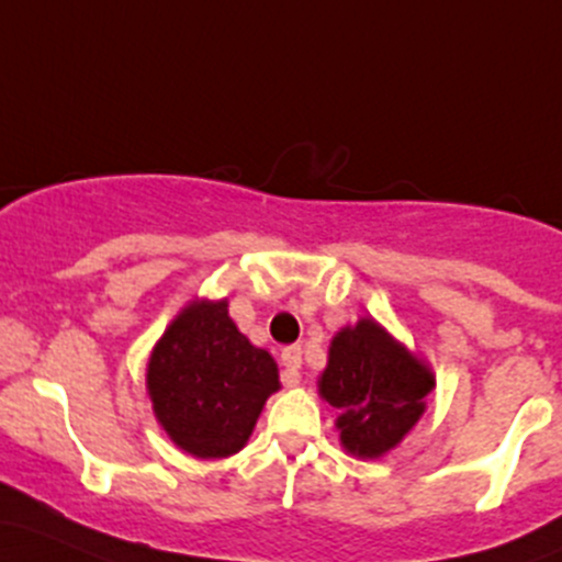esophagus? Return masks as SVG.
<instances>
[{"label":"esophagus","instance_id":"34e87169","mask_svg":"<svg viewBox=\"0 0 562 562\" xmlns=\"http://www.w3.org/2000/svg\"><path fill=\"white\" fill-rule=\"evenodd\" d=\"M282 366H285V373H282V381L288 386H295L301 381V347H285L282 349Z\"/></svg>","mask_w":562,"mask_h":562}]
</instances>
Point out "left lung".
Here are the masks:
<instances>
[{
	"mask_svg": "<svg viewBox=\"0 0 562 562\" xmlns=\"http://www.w3.org/2000/svg\"><path fill=\"white\" fill-rule=\"evenodd\" d=\"M317 386L338 411L336 429L347 453L379 459L422 418L435 375L373 317H362L333 336Z\"/></svg>",
	"mask_w": 562,
	"mask_h": 562,
	"instance_id": "left-lung-1",
	"label": "left lung"
}]
</instances>
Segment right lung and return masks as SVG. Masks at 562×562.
Instances as JSON below:
<instances>
[{
    "label": "right lung",
    "instance_id": "1",
    "mask_svg": "<svg viewBox=\"0 0 562 562\" xmlns=\"http://www.w3.org/2000/svg\"><path fill=\"white\" fill-rule=\"evenodd\" d=\"M146 390L181 451L226 459L245 448L263 403L280 390V373L274 357L237 330L226 299H196L151 349Z\"/></svg>",
    "mask_w": 562,
    "mask_h": 562
}]
</instances>
